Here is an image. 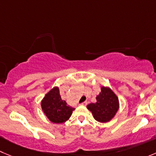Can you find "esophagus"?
Wrapping results in <instances>:
<instances>
[{
	"mask_svg": "<svg viewBox=\"0 0 156 156\" xmlns=\"http://www.w3.org/2000/svg\"><path fill=\"white\" fill-rule=\"evenodd\" d=\"M80 105H83V106H87V101L83 102V103H80Z\"/></svg>",
	"mask_w": 156,
	"mask_h": 156,
	"instance_id": "obj_1",
	"label": "esophagus"
}]
</instances>
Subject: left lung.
<instances>
[{"mask_svg":"<svg viewBox=\"0 0 156 156\" xmlns=\"http://www.w3.org/2000/svg\"><path fill=\"white\" fill-rule=\"evenodd\" d=\"M87 107L96 121L107 122L115 116L119 103L117 96L109 87H102L101 92L96 96V103H90Z\"/></svg>","mask_w":156,"mask_h":156,"instance_id":"left-lung-1","label":"left lung"}]
</instances>
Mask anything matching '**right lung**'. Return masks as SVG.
I'll use <instances>...</instances> for the list:
<instances>
[{
	"label": "right lung",
	"mask_w": 156,
	"mask_h": 156,
	"mask_svg": "<svg viewBox=\"0 0 156 156\" xmlns=\"http://www.w3.org/2000/svg\"><path fill=\"white\" fill-rule=\"evenodd\" d=\"M41 108L46 116L53 123H63L69 119L74 110L61 99L60 90L55 87L48 92L41 101Z\"/></svg>",
	"instance_id": "obj_1"
}]
</instances>
